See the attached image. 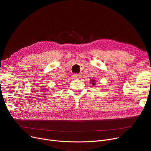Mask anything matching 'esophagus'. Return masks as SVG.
<instances>
[{"label": "esophagus", "mask_w": 151, "mask_h": 151, "mask_svg": "<svg viewBox=\"0 0 151 151\" xmlns=\"http://www.w3.org/2000/svg\"><path fill=\"white\" fill-rule=\"evenodd\" d=\"M73 77L75 78V79H80L81 78V76L80 75H78V74H74L73 75Z\"/></svg>", "instance_id": "1"}]
</instances>
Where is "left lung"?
Returning <instances> with one entry per match:
<instances>
[{"mask_svg": "<svg viewBox=\"0 0 151 151\" xmlns=\"http://www.w3.org/2000/svg\"><path fill=\"white\" fill-rule=\"evenodd\" d=\"M91 83H92V84L93 85L96 84V81L93 80H91Z\"/></svg>", "mask_w": 151, "mask_h": 151, "instance_id": "obj_1", "label": "left lung"}]
</instances>
